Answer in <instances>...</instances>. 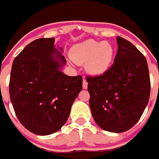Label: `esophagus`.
<instances>
[{
    "instance_id": "esophagus-1",
    "label": "esophagus",
    "mask_w": 159,
    "mask_h": 159,
    "mask_svg": "<svg viewBox=\"0 0 159 159\" xmlns=\"http://www.w3.org/2000/svg\"><path fill=\"white\" fill-rule=\"evenodd\" d=\"M88 83L87 82L86 80H84V81H83V88L84 89H87L88 88Z\"/></svg>"
}]
</instances>
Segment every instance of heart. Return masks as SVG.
I'll list each match as a JSON object with an SVG mask.
<instances>
[{"mask_svg":"<svg viewBox=\"0 0 159 159\" xmlns=\"http://www.w3.org/2000/svg\"><path fill=\"white\" fill-rule=\"evenodd\" d=\"M115 49L108 42L87 40L75 44L70 51V57L77 64H86V69L92 75H101L111 67Z\"/></svg>","mask_w":159,"mask_h":159,"instance_id":"obj_1","label":"heart"}]
</instances>
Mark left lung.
Returning a JSON list of instances; mask_svg holds the SVG:
<instances>
[{"mask_svg":"<svg viewBox=\"0 0 159 159\" xmlns=\"http://www.w3.org/2000/svg\"><path fill=\"white\" fill-rule=\"evenodd\" d=\"M114 63L101 75L87 76L92 116L99 127L121 133L139 120L149 102L151 80L147 60L130 41L117 36Z\"/></svg>","mask_w":159,"mask_h":159,"instance_id":"1","label":"left lung"}]
</instances>
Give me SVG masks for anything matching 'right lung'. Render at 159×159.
<instances>
[{"mask_svg": "<svg viewBox=\"0 0 159 159\" xmlns=\"http://www.w3.org/2000/svg\"><path fill=\"white\" fill-rule=\"evenodd\" d=\"M55 47L53 37L33 40L14 59L11 70L14 111L25 128L39 135L53 134L65 124L83 88L81 75L61 71L66 60Z\"/></svg>", "mask_w": 159, "mask_h": 159, "instance_id": "right-lung-1", "label": "right lung"}]
</instances>
